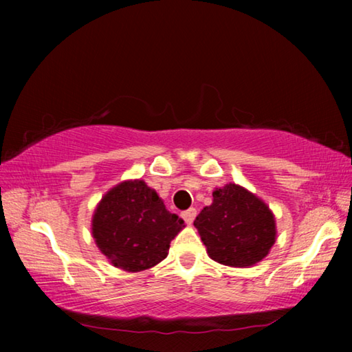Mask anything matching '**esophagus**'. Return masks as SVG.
Returning a JSON list of instances; mask_svg holds the SVG:
<instances>
[{
    "instance_id": "1",
    "label": "esophagus",
    "mask_w": 352,
    "mask_h": 352,
    "mask_svg": "<svg viewBox=\"0 0 352 352\" xmlns=\"http://www.w3.org/2000/svg\"><path fill=\"white\" fill-rule=\"evenodd\" d=\"M195 216H197V211L194 210V208H189L188 211H183L182 212V217L184 219V222L186 223H192L194 222V219H195Z\"/></svg>"
}]
</instances>
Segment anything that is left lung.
<instances>
[{"mask_svg":"<svg viewBox=\"0 0 352 352\" xmlns=\"http://www.w3.org/2000/svg\"><path fill=\"white\" fill-rule=\"evenodd\" d=\"M210 258L230 267L254 265L276 241L275 216L264 201L239 184L212 192V204L194 220Z\"/></svg>","mask_w":352,"mask_h":352,"instance_id":"obj_1","label":"left lung"}]
</instances>
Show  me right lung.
Listing matches in <instances>:
<instances>
[{
    "label": "right lung",
    "instance_id": "1",
    "mask_svg": "<svg viewBox=\"0 0 352 352\" xmlns=\"http://www.w3.org/2000/svg\"><path fill=\"white\" fill-rule=\"evenodd\" d=\"M91 233L98 248L118 269L142 272L168 256L170 241L184 228L142 180H127L107 192L94 210Z\"/></svg>",
    "mask_w": 352,
    "mask_h": 352
}]
</instances>
